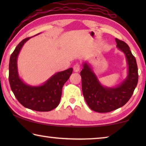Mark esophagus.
<instances>
[{
	"label": "esophagus",
	"mask_w": 146,
	"mask_h": 146,
	"mask_svg": "<svg viewBox=\"0 0 146 146\" xmlns=\"http://www.w3.org/2000/svg\"><path fill=\"white\" fill-rule=\"evenodd\" d=\"M80 66L78 64H76L75 65H74L73 70L75 72H78V71H80Z\"/></svg>",
	"instance_id": "obj_1"
}]
</instances>
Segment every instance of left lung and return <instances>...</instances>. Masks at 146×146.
<instances>
[{
	"mask_svg": "<svg viewBox=\"0 0 146 146\" xmlns=\"http://www.w3.org/2000/svg\"><path fill=\"white\" fill-rule=\"evenodd\" d=\"M118 49L124 53L128 66L127 76L116 87L104 86L99 82L90 64H83L80 71L84 97L94 111L108 113L122 107L130 99L137 87L138 75L137 61L127 44L116 38Z\"/></svg>",
	"mask_w": 146,
	"mask_h": 146,
	"instance_id": "8db88e82",
	"label": "left lung"
}]
</instances>
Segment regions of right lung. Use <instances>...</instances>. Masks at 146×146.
<instances>
[{
  "instance_id": "add662e5",
  "label": "right lung",
  "mask_w": 146,
  "mask_h": 146,
  "mask_svg": "<svg viewBox=\"0 0 146 146\" xmlns=\"http://www.w3.org/2000/svg\"><path fill=\"white\" fill-rule=\"evenodd\" d=\"M30 38L22 40L11 54L9 64V84L16 98L24 107L37 111H49L60 103L62 89L72 74L73 68L56 73L40 86H33L24 82L19 75L17 58L24 44Z\"/></svg>"
}]
</instances>
